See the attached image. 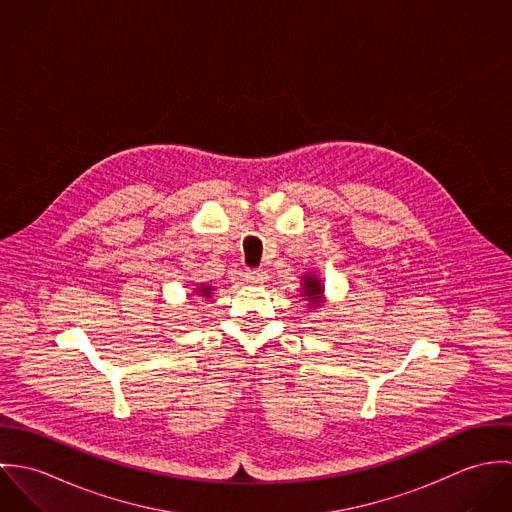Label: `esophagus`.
Wrapping results in <instances>:
<instances>
[{
	"label": "esophagus",
	"mask_w": 512,
	"mask_h": 512,
	"mask_svg": "<svg viewBox=\"0 0 512 512\" xmlns=\"http://www.w3.org/2000/svg\"><path fill=\"white\" fill-rule=\"evenodd\" d=\"M244 280L248 284H264L268 280V274L262 268H252V270L244 272Z\"/></svg>",
	"instance_id": "1"
}]
</instances>
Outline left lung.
Returning <instances> with one entry per match:
<instances>
[{
  "mask_svg": "<svg viewBox=\"0 0 512 512\" xmlns=\"http://www.w3.org/2000/svg\"><path fill=\"white\" fill-rule=\"evenodd\" d=\"M301 297L303 299H307L309 303V307L311 309H315V307H319L321 303H323V292H325V288L321 286V280L315 276V274H303V278H301Z\"/></svg>",
  "mask_w": 512,
  "mask_h": 512,
  "instance_id": "8db88e82",
  "label": "left lung"
}]
</instances>
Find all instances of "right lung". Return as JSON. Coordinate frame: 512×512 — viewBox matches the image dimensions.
I'll return each mask as SVG.
<instances>
[{"mask_svg":"<svg viewBox=\"0 0 512 512\" xmlns=\"http://www.w3.org/2000/svg\"><path fill=\"white\" fill-rule=\"evenodd\" d=\"M211 293H213V286H207V284H199V286H197V295L209 299Z\"/></svg>","mask_w":512,"mask_h":512,"instance_id":"obj_1","label":"right lung"}]
</instances>
